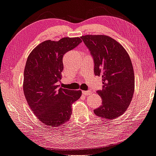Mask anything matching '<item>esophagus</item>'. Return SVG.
Listing matches in <instances>:
<instances>
[{"label": "esophagus", "instance_id": "34e87169", "mask_svg": "<svg viewBox=\"0 0 156 156\" xmlns=\"http://www.w3.org/2000/svg\"><path fill=\"white\" fill-rule=\"evenodd\" d=\"M82 93L83 95H85V96H88V95H90L91 94V91L90 90H88V91H83Z\"/></svg>", "mask_w": 156, "mask_h": 156}]
</instances>
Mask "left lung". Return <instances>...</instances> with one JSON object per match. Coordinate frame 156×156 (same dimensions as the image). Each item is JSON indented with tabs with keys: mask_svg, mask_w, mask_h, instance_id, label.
<instances>
[{
	"mask_svg": "<svg viewBox=\"0 0 156 156\" xmlns=\"http://www.w3.org/2000/svg\"><path fill=\"white\" fill-rule=\"evenodd\" d=\"M81 38L94 62V73L102 77L103 89L97 93L102 104L94 110L96 116L114 119L126 110L135 88L131 58L122 46L103 35H87Z\"/></svg>",
	"mask_w": 156,
	"mask_h": 156,
	"instance_id": "obj_1",
	"label": "left lung"
}]
</instances>
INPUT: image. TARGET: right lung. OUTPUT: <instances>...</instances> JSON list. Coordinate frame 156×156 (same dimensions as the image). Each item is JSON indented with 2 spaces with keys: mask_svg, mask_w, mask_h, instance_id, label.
<instances>
[{
  "mask_svg": "<svg viewBox=\"0 0 156 156\" xmlns=\"http://www.w3.org/2000/svg\"><path fill=\"white\" fill-rule=\"evenodd\" d=\"M81 42L79 37L44 41L27 58L24 70V95L35 115L49 126H59L68 121L72 114L71 104L81 96L80 90H70L58 85L63 55Z\"/></svg>",
  "mask_w": 156,
  "mask_h": 156,
  "instance_id": "1",
  "label": "right lung"
}]
</instances>
